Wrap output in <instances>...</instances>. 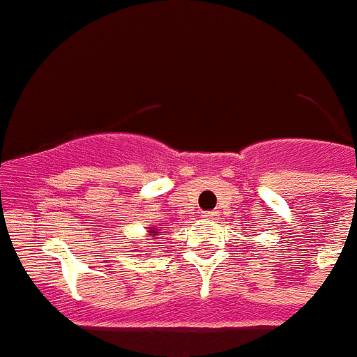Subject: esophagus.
Returning a JSON list of instances; mask_svg holds the SVG:
<instances>
[{
	"instance_id": "esophagus-1",
	"label": "esophagus",
	"mask_w": 357,
	"mask_h": 357,
	"mask_svg": "<svg viewBox=\"0 0 357 357\" xmlns=\"http://www.w3.org/2000/svg\"><path fill=\"white\" fill-rule=\"evenodd\" d=\"M218 215H219V212H215V210H213V212H208L206 213L208 219H218Z\"/></svg>"
}]
</instances>
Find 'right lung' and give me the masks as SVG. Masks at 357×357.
I'll return each instance as SVG.
<instances>
[{"label":"right lung","mask_w":357,"mask_h":357,"mask_svg":"<svg viewBox=\"0 0 357 357\" xmlns=\"http://www.w3.org/2000/svg\"><path fill=\"white\" fill-rule=\"evenodd\" d=\"M147 232H149L151 238H156V236H158V230H156V228H153V227H151V230H147Z\"/></svg>","instance_id":"obj_1"}]
</instances>
